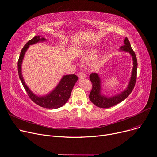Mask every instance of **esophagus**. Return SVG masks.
<instances>
[{
	"label": "esophagus",
	"instance_id": "1",
	"mask_svg": "<svg viewBox=\"0 0 157 157\" xmlns=\"http://www.w3.org/2000/svg\"><path fill=\"white\" fill-rule=\"evenodd\" d=\"M78 76H79L80 78H84L86 77V74L84 72H81V73H79Z\"/></svg>",
	"mask_w": 157,
	"mask_h": 157
}]
</instances>
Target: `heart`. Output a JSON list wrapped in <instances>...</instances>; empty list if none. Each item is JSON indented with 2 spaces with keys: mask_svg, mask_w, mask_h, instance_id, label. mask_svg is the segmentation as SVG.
<instances>
[{
  "mask_svg": "<svg viewBox=\"0 0 157 157\" xmlns=\"http://www.w3.org/2000/svg\"><path fill=\"white\" fill-rule=\"evenodd\" d=\"M97 54H98V50L96 49L86 50L82 54V60L84 61H91V60H93V59H94L96 57ZM102 59H103V58L100 57L98 60V61L100 62L102 61Z\"/></svg>",
  "mask_w": 157,
  "mask_h": 157,
  "instance_id": "b5f03b06",
  "label": "heart"
}]
</instances>
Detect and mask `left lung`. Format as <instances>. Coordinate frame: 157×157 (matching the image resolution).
<instances>
[{
	"instance_id": "1",
	"label": "left lung",
	"mask_w": 157,
	"mask_h": 157,
	"mask_svg": "<svg viewBox=\"0 0 157 157\" xmlns=\"http://www.w3.org/2000/svg\"><path fill=\"white\" fill-rule=\"evenodd\" d=\"M124 45L119 48V51H124L128 52L132 57L133 68L131 73V77L129 83L124 90L120 93L116 95L108 96L102 94L101 81L98 73H93L89 76L91 82L93 84L92 90L89 94V99L91 102L97 107L100 108L107 109L114 106L119 103L123 101L129 96L132 93L135 86L137 78V61L135 52L132 50L128 39L125 38L124 40Z\"/></svg>"
}]
</instances>
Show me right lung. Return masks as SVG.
Returning a JSON list of instances; mask_svg holds the SVG:
<instances>
[{
    "mask_svg": "<svg viewBox=\"0 0 157 157\" xmlns=\"http://www.w3.org/2000/svg\"><path fill=\"white\" fill-rule=\"evenodd\" d=\"M45 41H47V39L43 38L41 36H36L25 44L24 48L21 50L18 61V75L22 85L25 88L29 98L35 103L40 107L46 109H57L63 106L68 101L70 97L72 89L78 79V77L75 74L64 75L53 90L47 94L39 96L34 94L27 86L21 72L22 62H23L25 52L30 45Z\"/></svg>",
    "mask_w": 157,
    "mask_h": 157,
    "instance_id": "1",
    "label": "right lung"
}]
</instances>
